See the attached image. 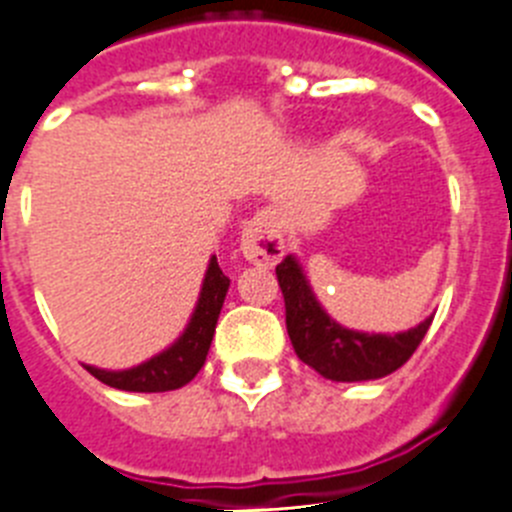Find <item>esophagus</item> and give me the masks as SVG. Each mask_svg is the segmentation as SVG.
Masks as SVG:
<instances>
[{"mask_svg":"<svg viewBox=\"0 0 512 512\" xmlns=\"http://www.w3.org/2000/svg\"><path fill=\"white\" fill-rule=\"evenodd\" d=\"M241 251L246 261L256 266H274L284 256V235L279 230L277 215L261 210L243 225Z\"/></svg>","mask_w":512,"mask_h":512,"instance_id":"esophagus-1","label":"esophagus"}]
</instances>
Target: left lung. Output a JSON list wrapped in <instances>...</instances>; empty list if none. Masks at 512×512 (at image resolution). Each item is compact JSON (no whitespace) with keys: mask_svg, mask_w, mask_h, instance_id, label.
<instances>
[{"mask_svg":"<svg viewBox=\"0 0 512 512\" xmlns=\"http://www.w3.org/2000/svg\"><path fill=\"white\" fill-rule=\"evenodd\" d=\"M277 279L287 307V333L295 354L333 382H366L397 372L413 356L433 323L425 318L402 333H361L330 318L307 282L297 256L289 253L277 266Z\"/></svg>","mask_w":512,"mask_h":512,"instance_id":"obj_1","label":"left lung"}]
</instances>
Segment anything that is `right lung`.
Wrapping results in <instances>:
<instances>
[{
    "label": "right lung",
    "mask_w": 512,
    "mask_h": 512,
    "mask_svg": "<svg viewBox=\"0 0 512 512\" xmlns=\"http://www.w3.org/2000/svg\"><path fill=\"white\" fill-rule=\"evenodd\" d=\"M228 287L230 279L217 266V256H212L205 279H202L200 300L194 305L192 318H189L182 336L176 338L169 348H164L161 354L151 356L138 366L112 372V369H99V366L87 364V372L94 374L107 387L125 392H169L189 384L205 364Z\"/></svg>",
    "instance_id": "1"
}]
</instances>
